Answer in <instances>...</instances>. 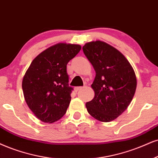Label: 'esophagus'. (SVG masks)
<instances>
[{"label":"esophagus","mask_w":158,"mask_h":158,"mask_svg":"<svg viewBox=\"0 0 158 158\" xmlns=\"http://www.w3.org/2000/svg\"><path fill=\"white\" fill-rule=\"evenodd\" d=\"M84 87L85 86H77V87H75V91H78L79 90H81V89L84 88Z\"/></svg>","instance_id":"obj_1"}]
</instances>
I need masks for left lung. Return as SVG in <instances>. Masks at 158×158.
Returning a JSON list of instances; mask_svg holds the SVG:
<instances>
[{"label": "left lung", "mask_w": 158, "mask_h": 158, "mask_svg": "<svg viewBox=\"0 0 158 158\" xmlns=\"http://www.w3.org/2000/svg\"><path fill=\"white\" fill-rule=\"evenodd\" d=\"M83 50L96 72L91 84L94 97L85 103L87 110L96 119L109 122L133 100L137 85L135 72L123 54L106 42H88Z\"/></svg>", "instance_id": "8db88e82"}]
</instances>
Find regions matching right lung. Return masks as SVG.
<instances>
[{
    "mask_svg": "<svg viewBox=\"0 0 158 158\" xmlns=\"http://www.w3.org/2000/svg\"><path fill=\"white\" fill-rule=\"evenodd\" d=\"M81 49L79 44L58 43L33 60L23 79L25 102L42 122L52 123L66 114L73 87L67 65Z\"/></svg>",
    "mask_w": 158,
    "mask_h": 158,
    "instance_id": "right-lung-1",
    "label": "right lung"
}]
</instances>
